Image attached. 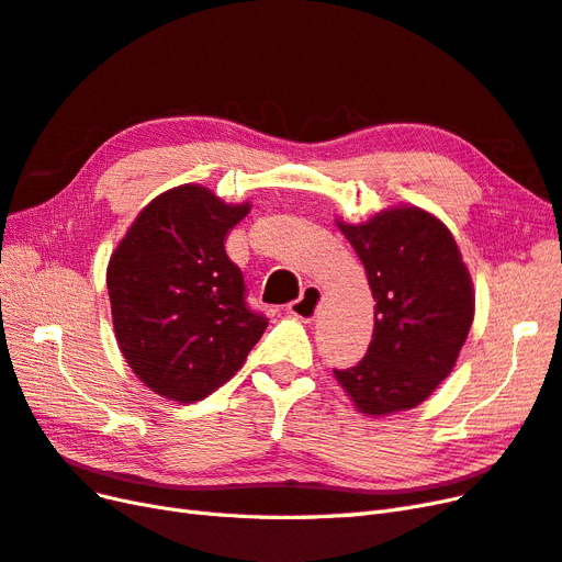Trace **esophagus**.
I'll list each match as a JSON object with an SVG mask.
<instances>
[{"instance_id": "esophagus-1", "label": "esophagus", "mask_w": 562, "mask_h": 562, "mask_svg": "<svg viewBox=\"0 0 562 562\" xmlns=\"http://www.w3.org/2000/svg\"><path fill=\"white\" fill-rule=\"evenodd\" d=\"M321 302H323V295H321L318 288L316 285H307L295 302L288 304V314L300 318V321H314L316 314H318Z\"/></svg>"}]
</instances>
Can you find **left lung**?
<instances>
[{"label":"left lung","mask_w":562,"mask_h":562,"mask_svg":"<svg viewBox=\"0 0 562 562\" xmlns=\"http://www.w3.org/2000/svg\"><path fill=\"white\" fill-rule=\"evenodd\" d=\"M337 229L366 267L375 328L359 366L333 370L368 417L411 411L443 382L475 312L473 281L452 232L417 206H394Z\"/></svg>","instance_id":"left-lung-1"}]
</instances>
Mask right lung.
<instances>
[{"label":"right lung","mask_w":562,"mask_h":562,"mask_svg":"<svg viewBox=\"0 0 562 562\" xmlns=\"http://www.w3.org/2000/svg\"><path fill=\"white\" fill-rule=\"evenodd\" d=\"M250 203L180 184L151 199L116 244L108 293L116 345L155 394L194 403L236 375L267 318L246 307L227 232Z\"/></svg>","instance_id":"add662e5"}]
</instances>
